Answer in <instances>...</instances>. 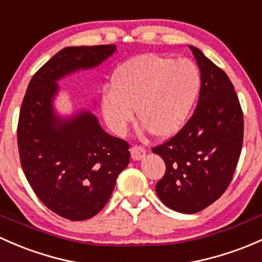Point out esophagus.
Segmentation results:
<instances>
[{
  "instance_id": "1",
  "label": "esophagus",
  "mask_w": 262,
  "mask_h": 262,
  "mask_svg": "<svg viewBox=\"0 0 262 262\" xmlns=\"http://www.w3.org/2000/svg\"><path fill=\"white\" fill-rule=\"evenodd\" d=\"M130 154L134 161H139V159H142L145 156V149L140 147V145H133L130 148Z\"/></svg>"
}]
</instances>
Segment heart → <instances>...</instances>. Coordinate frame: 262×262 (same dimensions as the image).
I'll return each instance as SVG.
<instances>
[{"instance_id": "obj_1", "label": "heart", "mask_w": 262, "mask_h": 262, "mask_svg": "<svg viewBox=\"0 0 262 262\" xmlns=\"http://www.w3.org/2000/svg\"><path fill=\"white\" fill-rule=\"evenodd\" d=\"M200 84V71L191 60L140 55L124 62L115 71L113 88L104 90V118L112 130L123 133L137 109L143 128L154 137H169L186 122Z\"/></svg>"}]
</instances>
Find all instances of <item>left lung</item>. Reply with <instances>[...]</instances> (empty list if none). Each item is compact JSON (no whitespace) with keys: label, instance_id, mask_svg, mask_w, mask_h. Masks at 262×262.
I'll use <instances>...</instances> for the list:
<instances>
[{"label":"left lung","instance_id":"obj_1","mask_svg":"<svg viewBox=\"0 0 262 262\" xmlns=\"http://www.w3.org/2000/svg\"><path fill=\"white\" fill-rule=\"evenodd\" d=\"M189 49L201 71L196 110L178 133L152 148L166 163L157 194L182 213L205 210L224 194L244 142V113L233 84L197 48Z\"/></svg>","mask_w":262,"mask_h":262}]
</instances>
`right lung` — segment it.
<instances>
[{
	"label": "right lung",
	"instance_id": "right-lung-1",
	"mask_svg": "<svg viewBox=\"0 0 262 262\" xmlns=\"http://www.w3.org/2000/svg\"><path fill=\"white\" fill-rule=\"evenodd\" d=\"M114 51V45L62 49L35 73L21 104L17 145L27 182L49 210L70 221L101 211L130 153L129 143L105 133L89 112L59 119L51 104L56 80L99 65Z\"/></svg>",
	"mask_w": 262,
	"mask_h": 262
}]
</instances>
